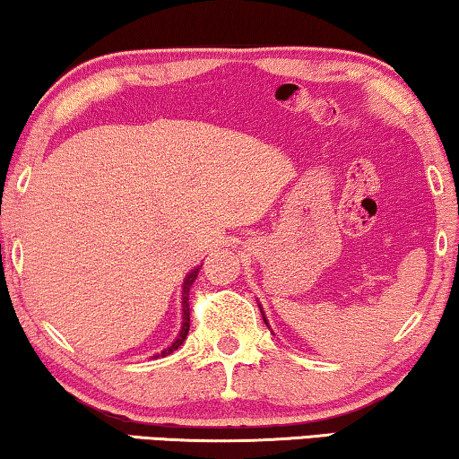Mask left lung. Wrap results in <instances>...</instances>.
Wrapping results in <instances>:
<instances>
[{
    "label": "left lung",
    "mask_w": 459,
    "mask_h": 459,
    "mask_svg": "<svg viewBox=\"0 0 459 459\" xmlns=\"http://www.w3.org/2000/svg\"><path fill=\"white\" fill-rule=\"evenodd\" d=\"M263 318H264V316H263Z\"/></svg>",
    "instance_id": "8db88e82"
}]
</instances>
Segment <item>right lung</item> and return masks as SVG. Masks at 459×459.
<instances>
[{"instance_id": "1", "label": "right lung", "mask_w": 459, "mask_h": 459, "mask_svg": "<svg viewBox=\"0 0 459 459\" xmlns=\"http://www.w3.org/2000/svg\"><path fill=\"white\" fill-rule=\"evenodd\" d=\"M196 275H198V269L192 271V273H190L188 277H186V281H184V291H182V310H184L182 318H184V323H182L180 337H178V340H176L174 343H171L168 350H163L161 356H168V354H171V351H174V350L180 348V345H182L184 340H186V335H188V329H190V304H188V300H190V288H192V283H195Z\"/></svg>"}]
</instances>
